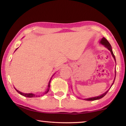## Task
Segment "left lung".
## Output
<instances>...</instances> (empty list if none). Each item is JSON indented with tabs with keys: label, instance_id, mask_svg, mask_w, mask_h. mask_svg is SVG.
<instances>
[{
	"label": "left lung",
	"instance_id": "8db88e82",
	"mask_svg": "<svg viewBox=\"0 0 126 126\" xmlns=\"http://www.w3.org/2000/svg\"><path fill=\"white\" fill-rule=\"evenodd\" d=\"M100 43L101 44L103 45H104L105 47L107 48V49H108V50H110V51H111L112 56H113V58H114L115 62H116V59H115V57L114 54H113V53L112 50L111 46V45H110V44L109 43V42H108V41H107V39H106V38H105L104 37H103V38L101 39V40H100ZM115 74H116V70H115ZM115 77H116V75H115ZM115 79H114V80H113V81L112 84V85H111V87H112V85H113V84L114 83V81H115ZM111 87H110V88H111ZM108 91H109V89H108V90L107 91H106V92H105L104 94H101L100 96H96V97L88 98V99H85V100H88V101H94V100H98V99H101V98L104 97V96L105 95H106V94H107V92H108Z\"/></svg>",
	"mask_w": 126,
	"mask_h": 126
}]
</instances>
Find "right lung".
Wrapping results in <instances>:
<instances>
[{
    "instance_id": "right-lung-1",
    "label": "right lung",
    "mask_w": 126,
    "mask_h": 126,
    "mask_svg": "<svg viewBox=\"0 0 126 126\" xmlns=\"http://www.w3.org/2000/svg\"><path fill=\"white\" fill-rule=\"evenodd\" d=\"M50 80H51V79H50ZM50 80L49 81V84H48V87H47V89H46V91H45V94H47V93L49 92V88H50ZM14 88L15 89V90H16L17 92H18L20 94H21V95L23 96H25V97H35V94H25V93H22L21 92H20V91H19L18 90H17V89L15 88ZM38 96L39 97V96ZM36 97H37V95H36Z\"/></svg>"
}]
</instances>
